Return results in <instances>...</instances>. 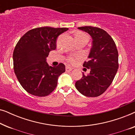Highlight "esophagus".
Returning <instances> with one entry per match:
<instances>
[{
	"mask_svg": "<svg viewBox=\"0 0 135 135\" xmlns=\"http://www.w3.org/2000/svg\"><path fill=\"white\" fill-rule=\"evenodd\" d=\"M73 69L71 67H69V66H66V72H69V71H71Z\"/></svg>",
	"mask_w": 135,
	"mask_h": 135,
	"instance_id": "obj_1",
	"label": "esophagus"
}]
</instances>
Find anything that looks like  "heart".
Here are the masks:
<instances>
[{
	"mask_svg": "<svg viewBox=\"0 0 135 135\" xmlns=\"http://www.w3.org/2000/svg\"><path fill=\"white\" fill-rule=\"evenodd\" d=\"M86 37L88 38L87 35L83 32H78L75 35V38H83ZM80 59V57L79 56H70L68 58V61L72 64H76Z\"/></svg>",
	"mask_w": 135,
	"mask_h": 135,
	"instance_id": "1",
	"label": "heart"
}]
</instances>
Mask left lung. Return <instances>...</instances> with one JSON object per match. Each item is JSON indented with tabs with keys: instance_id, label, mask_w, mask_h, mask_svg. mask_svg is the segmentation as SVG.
<instances>
[{
	"instance_id": "1",
	"label": "left lung",
	"mask_w": 135,
	"mask_h": 135,
	"mask_svg": "<svg viewBox=\"0 0 135 135\" xmlns=\"http://www.w3.org/2000/svg\"><path fill=\"white\" fill-rule=\"evenodd\" d=\"M91 37L92 45L83 66L90 69L87 75L83 73L82 79L75 82L77 90L88 97H97L110 86L119 68V55L114 40L108 33L97 27H79Z\"/></svg>"
}]
</instances>
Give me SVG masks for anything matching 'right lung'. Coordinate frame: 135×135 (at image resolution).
<instances>
[{"mask_svg": "<svg viewBox=\"0 0 135 135\" xmlns=\"http://www.w3.org/2000/svg\"><path fill=\"white\" fill-rule=\"evenodd\" d=\"M66 27H37L27 31L18 42L13 53L14 72L27 92L45 97L57 86L58 77L65 72L60 63L50 66L46 62L49 52L56 48V38L68 30Z\"/></svg>", "mask_w": 135, "mask_h": 135, "instance_id": "add662e5", "label": "right lung"}]
</instances>
